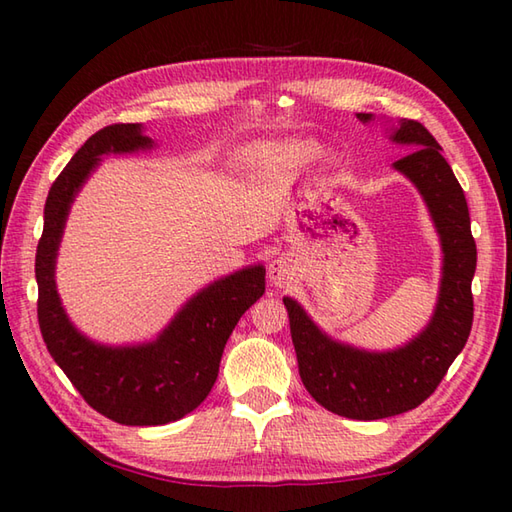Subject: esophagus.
I'll use <instances>...</instances> for the list:
<instances>
[{
  "label": "esophagus",
  "instance_id": "obj_1",
  "mask_svg": "<svg viewBox=\"0 0 512 512\" xmlns=\"http://www.w3.org/2000/svg\"><path fill=\"white\" fill-rule=\"evenodd\" d=\"M297 273H299L297 259H292L290 255H281L277 259H273V262H270V266H268V277L279 288L290 286L292 281H295Z\"/></svg>",
  "mask_w": 512,
  "mask_h": 512
}]
</instances>
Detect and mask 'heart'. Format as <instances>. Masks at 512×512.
<instances>
[{
  "label": "heart",
  "instance_id": "b5f03b06",
  "mask_svg": "<svg viewBox=\"0 0 512 512\" xmlns=\"http://www.w3.org/2000/svg\"><path fill=\"white\" fill-rule=\"evenodd\" d=\"M317 154L319 149L312 143H288L277 149V160L286 162V165H303V162H310Z\"/></svg>",
  "mask_w": 512,
  "mask_h": 512
}]
</instances>
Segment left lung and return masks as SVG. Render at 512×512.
I'll return each mask as SVG.
<instances>
[{
	"instance_id": "8db88e82",
	"label": "left lung",
	"mask_w": 512,
	"mask_h": 512,
	"mask_svg": "<svg viewBox=\"0 0 512 512\" xmlns=\"http://www.w3.org/2000/svg\"><path fill=\"white\" fill-rule=\"evenodd\" d=\"M356 118L369 123L374 116ZM389 138L413 149L394 169L416 184L444 253L440 295L427 328L396 350L367 352L334 341L295 299L284 297L303 385L321 407L352 420H380L422 405L462 352L473 325L477 248L460 182L438 140L418 121L402 118Z\"/></svg>"
}]
</instances>
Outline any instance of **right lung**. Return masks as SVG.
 <instances>
[{
	"mask_svg": "<svg viewBox=\"0 0 512 512\" xmlns=\"http://www.w3.org/2000/svg\"><path fill=\"white\" fill-rule=\"evenodd\" d=\"M143 125L118 123L85 140L52 182L37 246V317L43 343L92 409L118 424L154 427L180 420L209 396L228 336L239 317L264 295L266 268L248 266L193 295L154 341L101 345L74 328L65 314L54 266L70 206L101 156L151 149Z\"/></svg>",
	"mask_w": 512,
	"mask_h": 512,
	"instance_id": "1",
	"label": "right lung"
}]
</instances>
